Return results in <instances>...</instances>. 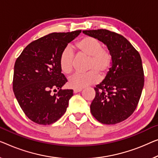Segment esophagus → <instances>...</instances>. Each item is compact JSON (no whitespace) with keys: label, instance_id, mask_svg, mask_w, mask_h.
I'll return each instance as SVG.
<instances>
[{"label":"esophagus","instance_id":"1","mask_svg":"<svg viewBox=\"0 0 158 158\" xmlns=\"http://www.w3.org/2000/svg\"><path fill=\"white\" fill-rule=\"evenodd\" d=\"M82 91V89H74V93L77 94L78 92H80V91Z\"/></svg>","mask_w":158,"mask_h":158}]
</instances>
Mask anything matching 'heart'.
<instances>
[{
    "label": "heart",
    "instance_id": "1",
    "mask_svg": "<svg viewBox=\"0 0 158 158\" xmlns=\"http://www.w3.org/2000/svg\"><path fill=\"white\" fill-rule=\"evenodd\" d=\"M78 52L89 57L87 70L85 74H76L69 79V86L73 89H82L99 81L100 77H104L109 71L112 64L110 52L102 48V42L92 37H84L76 43ZM73 53L69 48L61 53L60 67L65 74H69L73 68Z\"/></svg>",
    "mask_w": 158,
    "mask_h": 158
}]
</instances>
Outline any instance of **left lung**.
<instances>
[{
  "label": "left lung",
  "instance_id": "1",
  "mask_svg": "<svg viewBox=\"0 0 158 158\" xmlns=\"http://www.w3.org/2000/svg\"><path fill=\"white\" fill-rule=\"evenodd\" d=\"M82 32L102 42L112 56L105 79L94 88L91 114L103 124L123 121L135 110L144 86L140 54L128 40L116 32L103 29Z\"/></svg>",
  "mask_w": 158,
  "mask_h": 158
}]
</instances>
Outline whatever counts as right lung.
Returning <instances> with one entry per match:
<instances>
[{
  "label": "right lung",
  "mask_w": 158,
  "mask_h": 158,
  "mask_svg": "<svg viewBox=\"0 0 158 158\" xmlns=\"http://www.w3.org/2000/svg\"><path fill=\"white\" fill-rule=\"evenodd\" d=\"M53 32L30 43L16 60L13 88L25 114L35 123H55L67 110L72 89H62L67 81L60 57L67 44L81 33ZM59 90L57 93L52 91Z\"/></svg>",
  "instance_id": "right-lung-1"
}]
</instances>
